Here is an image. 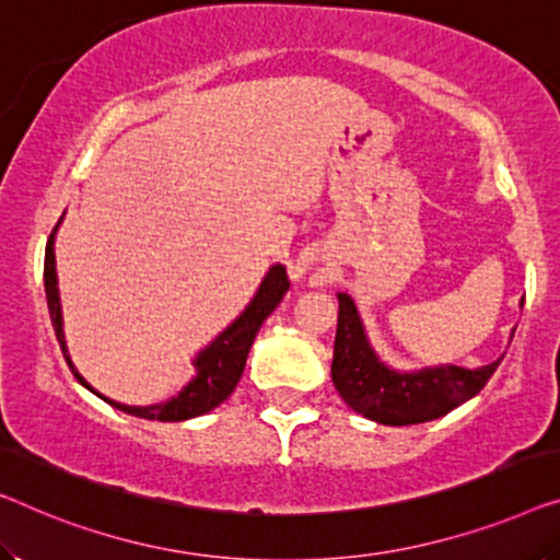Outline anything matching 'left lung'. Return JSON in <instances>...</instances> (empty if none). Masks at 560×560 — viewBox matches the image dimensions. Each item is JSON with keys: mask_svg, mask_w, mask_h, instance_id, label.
Returning a JSON list of instances; mask_svg holds the SVG:
<instances>
[{"mask_svg": "<svg viewBox=\"0 0 560 560\" xmlns=\"http://www.w3.org/2000/svg\"><path fill=\"white\" fill-rule=\"evenodd\" d=\"M500 362L503 357L480 370L447 364L415 374L392 372L372 352L352 299L339 294L331 382L354 412L374 422L399 428V424L438 420L478 395Z\"/></svg>", "mask_w": 560, "mask_h": 560, "instance_id": "obj_1", "label": "left lung"}]
</instances>
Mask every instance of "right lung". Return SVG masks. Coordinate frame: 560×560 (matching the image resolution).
Here are the masks:
<instances>
[{
    "label": "right lung",
    "instance_id": "add662e5",
    "mask_svg": "<svg viewBox=\"0 0 560 560\" xmlns=\"http://www.w3.org/2000/svg\"><path fill=\"white\" fill-rule=\"evenodd\" d=\"M57 231V226H55ZM55 231L49 233L47 238V248H45V291H47V308H49V319H52V327L57 334V341H60L62 354L74 377L80 380V385H85L88 389H93L85 380L80 377V372L74 370V364L70 362V354H67V345H65V334H62V312H60V294H57V271H55ZM289 291V279H287V269L283 266H271V271L266 273V279L258 287L254 302L246 306V312L238 316L231 327L221 334L219 339L213 341L211 347L203 349L198 354L196 366L198 374L196 380L190 382L186 389L178 392V397L168 399L163 405H150V407H128L120 402H113V399L103 397L107 405L118 407V410L136 415V417H145V420H158V422H180V420H190V417L206 415L219 407L223 399H229V395L236 389L241 374H244L246 366V357L248 349H252L254 339L261 324L266 322L273 308L279 306L283 294ZM95 392V389H93Z\"/></svg>",
    "mask_w": 560,
    "mask_h": 560
}]
</instances>
